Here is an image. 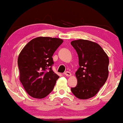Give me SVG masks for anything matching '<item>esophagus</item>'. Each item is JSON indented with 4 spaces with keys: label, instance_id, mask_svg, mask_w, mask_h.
Returning a JSON list of instances; mask_svg holds the SVG:
<instances>
[{
    "label": "esophagus",
    "instance_id": "obj_1",
    "mask_svg": "<svg viewBox=\"0 0 123 123\" xmlns=\"http://www.w3.org/2000/svg\"><path fill=\"white\" fill-rule=\"evenodd\" d=\"M64 74L65 75H66V76H71V73L69 72H68V71H66L65 72Z\"/></svg>",
    "mask_w": 123,
    "mask_h": 123
}]
</instances>
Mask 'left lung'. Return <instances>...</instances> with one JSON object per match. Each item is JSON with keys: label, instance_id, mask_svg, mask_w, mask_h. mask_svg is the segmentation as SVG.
I'll return each instance as SVG.
<instances>
[{"label": "left lung", "instance_id": "8db88e82", "mask_svg": "<svg viewBox=\"0 0 123 123\" xmlns=\"http://www.w3.org/2000/svg\"><path fill=\"white\" fill-rule=\"evenodd\" d=\"M70 44L78 54L80 66L75 73L77 84L71 91L80 99L92 98L108 79V56L98 43L91 41L79 39Z\"/></svg>", "mask_w": 123, "mask_h": 123}]
</instances>
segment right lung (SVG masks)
<instances>
[{
    "label": "right lung",
    "instance_id": "1",
    "mask_svg": "<svg viewBox=\"0 0 123 123\" xmlns=\"http://www.w3.org/2000/svg\"><path fill=\"white\" fill-rule=\"evenodd\" d=\"M62 42L60 38L36 37L19 53V80L31 97L44 98L53 91L59 76L52 70V57Z\"/></svg>",
    "mask_w": 123,
    "mask_h": 123
}]
</instances>
